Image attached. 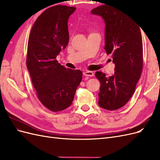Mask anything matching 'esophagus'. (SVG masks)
<instances>
[{
    "instance_id": "esophagus-1",
    "label": "esophagus",
    "mask_w": 160,
    "mask_h": 160,
    "mask_svg": "<svg viewBox=\"0 0 160 160\" xmlns=\"http://www.w3.org/2000/svg\"><path fill=\"white\" fill-rule=\"evenodd\" d=\"M83 75L85 76H88V77H93V72L92 71H85L83 72Z\"/></svg>"
}]
</instances>
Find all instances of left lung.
I'll list each match as a JSON object with an SVG mask.
<instances>
[{
	"label": "left lung",
	"instance_id": "8db88e82",
	"mask_svg": "<svg viewBox=\"0 0 160 160\" xmlns=\"http://www.w3.org/2000/svg\"><path fill=\"white\" fill-rule=\"evenodd\" d=\"M92 14L103 19L105 47L112 55L115 73L106 77L97 71L100 83L98 104L107 110L122 108L132 98L143 68V44L140 27L128 14L117 7L101 5L93 8Z\"/></svg>",
	"mask_w": 160,
	"mask_h": 160
}]
</instances>
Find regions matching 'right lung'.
Wrapping results in <instances>:
<instances>
[{"mask_svg":"<svg viewBox=\"0 0 160 160\" xmlns=\"http://www.w3.org/2000/svg\"><path fill=\"white\" fill-rule=\"evenodd\" d=\"M75 7L56 5L38 17L28 41L27 67L42 104L57 112L71 105L82 72L65 68L56 60L68 45V20Z\"/></svg>","mask_w":160,"mask_h":160,"instance_id":"1","label":"right lung"}]
</instances>
